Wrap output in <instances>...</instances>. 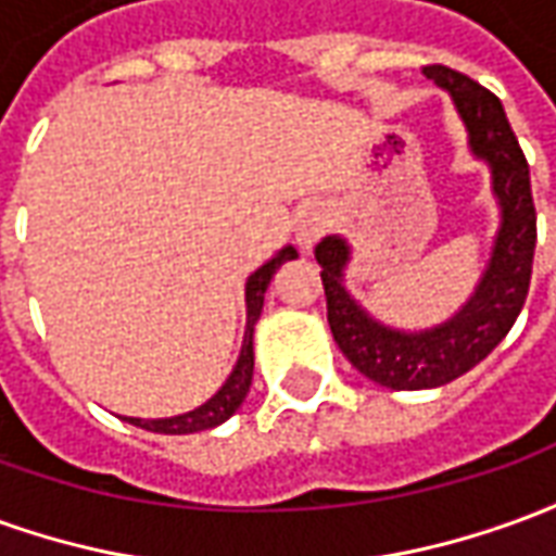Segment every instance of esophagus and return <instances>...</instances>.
<instances>
[{
    "mask_svg": "<svg viewBox=\"0 0 556 556\" xmlns=\"http://www.w3.org/2000/svg\"><path fill=\"white\" fill-rule=\"evenodd\" d=\"M327 226H330V219H327L325 207H303L301 217H298V243L303 250H313L318 238L327 231Z\"/></svg>",
    "mask_w": 556,
    "mask_h": 556,
    "instance_id": "esophagus-1",
    "label": "esophagus"
}]
</instances>
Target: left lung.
<instances>
[{"mask_svg": "<svg viewBox=\"0 0 556 556\" xmlns=\"http://www.w3.org/2000/svg\"><path fill=\"white\" fill-rule=\"evenodd\" d=\"M422 74L453 94L465 118L473 154L485 157L494 172V193L503 207V229L494 243L489 270L462 313L429 333H396L381 327L342 289V267L349 247L325 238L315 247L327 298V321L351 366L390 390H426L470 372L497 349L530 291L536 250V205L530 193V166L501 98L477 79L446 65H422Z\"/></svg>", "mask_w": 556, "mask_h": 556, "instance_id": "left-lung-1", "label": "left lung"}]
</instances>
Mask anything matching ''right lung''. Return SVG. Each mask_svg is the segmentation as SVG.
Here are the masks:
<instances>
[{
  "label": "right lung",
  "instance_id": "right-lung-1",
  "mask_svg": "<svg viewBox=\"0 0 556 556\" xmlns=\"http://www.w3.org/2000/svg\"><path fill=\"white\" fill-rule=\"evenodd\" d=\"M289 258H298V250L294 247H286L277 258H270L267 265H262L255 270L253 277L247 279V333H243V349L241 357H238V366L235 372L229 375V381L219 387V393L214 399H207L202 408L190 410V414H181V417L169 419H127L139 429L157 431V434H190V431H205L219 426L223 419H229L238 405L243 402V396L250 393V381H253V327L262 315V303H265V291L270 277L277 274V267Z\"/></svg>",
  "mask_w": 556,
  "mask_h": 556
}]
</instances>
